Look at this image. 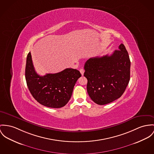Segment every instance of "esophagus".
Segmentation results:
<instances>
[{
    "mask_svg": "<svg viewBox=\"0 0 154 154\" xmlns=\"http://www.w3.org/2000/svg\"><path fill=\"white\" fill-rule=\"evenodd\" d=\"M80 72H81V74H82V75H83V74H84V69H83V68H82V69H80Z\"/></svg>",
    "mask_w": 154,
    "mask_h": 154,
    "instance_id": "1",
    "label": "esophagus"
}]
</instances>
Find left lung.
<instances>
[{
    "label": "left lung",
    "mask_w": 154,
    "mask_h": 154,
    "mask_svg": "<svg viewBox=\"0 0 154 154\" xmlns=\"http://www.w3.org/2000/svg\"><path fill=\"white\" fill-rule=\"evenodd\" d=\"M131 62L123 44L110 56L88 60L84 64L87 90L91 99L98 105H105L119 98L130 80Z\"/></svg>",
    "instance_id": "obj_1"
}]
</instances>
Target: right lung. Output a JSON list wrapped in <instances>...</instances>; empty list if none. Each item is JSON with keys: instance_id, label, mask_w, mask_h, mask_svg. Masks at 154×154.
Here are the masks:
<instances>
[{"instance_id": "add662e5", "label": "right lung", "mask_w": 154, "mask_h": 154, "mask_svg": "<svg viewBox=\"0 0 154 154\" xmlns=\"http://www.w3.org/2000/svg\"><path fill=\"white\" fill-rule=\"evenodd\" d=\"M81 76L80 71L73 69L40 76L35 70L30 52L27 54L25 69L27 85L34 98L43 106L54 108L66 106Z\"/></svg>"}]
</instances>
